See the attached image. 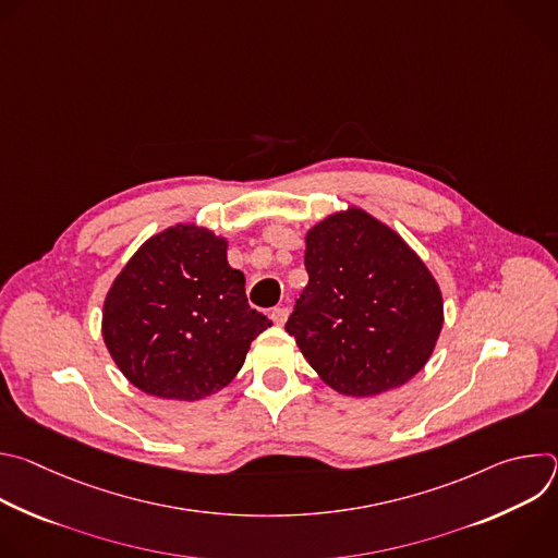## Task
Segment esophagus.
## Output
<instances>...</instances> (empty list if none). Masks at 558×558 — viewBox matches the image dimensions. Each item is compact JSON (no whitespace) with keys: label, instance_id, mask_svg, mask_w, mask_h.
Masks as SVG:
<instances>
[{"label":"esophagus","instance_id":"obj_1","mask_svg":"<svg viewBox=\"0 0 558 558\" xmlns=\"http://www.w3.org/2000/svg\"><path fill=\"white\" fill-rule=\"evenodd\" d=\"M287 315H289V308L287 306H276V308H271V320L276 323V325H284L287 323Z\"/></svg>","mask_w":558,"mask_h":558}]
</instances>
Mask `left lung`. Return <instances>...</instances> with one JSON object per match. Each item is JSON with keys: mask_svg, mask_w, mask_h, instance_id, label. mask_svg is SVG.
<instances>
[{"mask_svg": "<svg viewBox=\"0 0 558 558\" xmlns=\"http://www.w3.org/2000/svg\"><path fill=\"white\" fill-rule=\"evenodd\" d=\"M308 284L287 333L331 388L368 397L407 384L444 325L441 291L420 256L362 209L306 233Z\"/></svg>", "mask_w": 558, "mask_h": 558, "instance_id": "obj_1", "label": "left lung"}]
</instances>
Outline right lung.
Segmentation results:
<instances>
[{
	"mask_svg": "<svg viewBox=\"0 0 558 558\" xmlns=\"http://www.w3.org/2000/svg\"><path fill=\"white\" fill-rule=\"evenodd\" d=\"M271 320L250 306L227 243L196 225L158 233L108 291L104 340L143 392L194 402L227 386Z\"/></svg>",
	"mask_w": 558,
	"mask_h": 558,
	"instance_id": "1",
	"label": "right lung"
}]
</instances>
